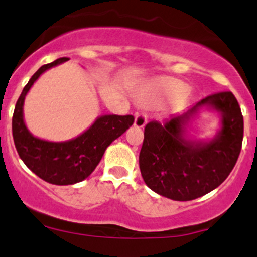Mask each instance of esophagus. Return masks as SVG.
Masks as SVG:
<instances>
[{
    "label": "esophagus",
    "instance_id": "1",
    "mask_svg": "<svg viewBox=\"0 0 257 257\" xmlns=\"http://www.w3.org/2000/svg\"><path fill=\"white\" fill-rule=\"evenodd\" d=\"M147 114H144V113H137L136 119H134V126H137V128H143V126L147 124Z\"/></svg>",
    "mask_w": 257,
    "mask_h": 257
}]
</instances>
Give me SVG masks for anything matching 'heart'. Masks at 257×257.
<instances>
[{"label": "heart", "mask_w": 257, "mask_h": 257, "mask_svg": "<svg viewBox=\"0 0 257 257\" xmlns=\"http://www.w3.org/2000/svg\"><path fill=\"white\" fill-rule=\"evenodd\" d=\"M153 90L164 98H177L188 91L185 83L174 79H159L153 85Z\"/></svg>", "instance_id": "obj_1"}]
</instances>
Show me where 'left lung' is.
I'll return each instance as SVG.
<instances>
[{
  "instance_id": "1",
  "label": "left lung",
  "mask_w": 257,
  "mask_h": 257,
  "mask_svg": "<svg viewBox=\"0 0 257 257\" xmlns=\"http://www.w3.org/2000/svg\"><path fill=\"white\" fill-rule=\"evenodd\" d=\"M203 109L221 115L212 140H193L188 128ZM244 136L241 109L233 93L218 92L163 124L145 125L139 167L148 187L174 201H192L215 190L235 166Z\"/></svg>"
}]
</instances>
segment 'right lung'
<instances>
[{
	"mask_svg": "<svg viewBox=\"0 0 257 257\" xmlns=\"http://www.w3.org/2000/svg\"><path fill=\"white\" fill-rule=\"evenodd\" d=\"M67 60L70 59H56L38 70L22 91L12 118L13 140L22 161L38 177L58 186L74 185L90 176L107 148L134 121L133 115L104 114L80 136L66 142H49L34 137L24 123L23 104L27 93L43 72Z\"/></svg>",
	"mask_w": 257,
	"mask_h": 257,
	"instance_id": "right-lung-1",
	"label": "right lung"
}]
</instances>
